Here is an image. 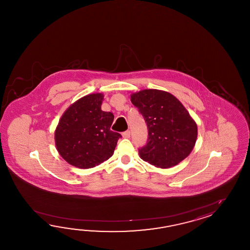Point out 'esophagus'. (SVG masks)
Segmentation results:
<instances>
[{
    "label": "esophagus",
    "mask_w": 250,
    "mask_h": 250,
    "mask_svg": "<svg viewBox=\"0 0 250 250\" xmlns=\"http://www.w3.org/2000/svg\"><path fill=\"white\" fill-rule=\"evenodd\" d=\"M123 137L124 138H130V131L129 130H126L123 133Z\"/></svg>",
    "instance_id": "1"
}]
</instances>
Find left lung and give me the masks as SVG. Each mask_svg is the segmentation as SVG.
<instances>
[{
	"instance_id": "left-lung-1",
	"label": "left lung",
	"mask_w": 250,
	"mask_h": 250,
	"mask_svg": "<svg viewBox=\"0 0 250 250\" xmlns=\"http://www.w3.org/2000/svg\"><path fill=\"white\" fill-rule=\"evenodd\" d=\"M131 102L147 125L146 144L138 149L145 162L170 168L190 154L197 137L196 123L175 96L146 89L131 95Z\"/></svg>"
}]
</instances>
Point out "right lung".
Returning a JSON list of instances; mask_svg holds the SVG:
<instances>
[{"label": "right lung", "mask_w": 250, "mask_h": 250, "mask_svg": "<svg viewBox=\"0 0 250 250\" xmlns=\"http://www.w3.org/2000/svg\"><path fill=\"white\" fill-rule=\"evenodd\" d=\"M102 94L82 97L66 110L55 130V145L66 162L88 169L109 159L120 133L111 130L114 116L101 110Z\"/></svg>", "instance_id": "right-lung-1"}]
</instances>
